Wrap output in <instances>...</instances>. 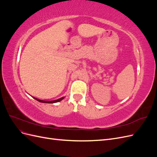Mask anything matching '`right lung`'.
<instances>
[{"label": "right lung", "instance_id": "add662e5", "mask_svg": "<svg viewBox=\"0 0 157 157\" xmlns=\"http://www.w3.org/2000/svg\"><path fill=\"white\" fill-rule=\"evenodd\" d=\"M33 98H34V99H35L36 100V101H38L41 102V103H57V102H59V101H61V100H62L63 99H64V98H65V97H62V98H59V99H56V100H52V101H45V100H41V99H39L36 98H34V97H33Z\"/></svg>", "mask_w": 157, "mask_h": 157}]
</instances>
